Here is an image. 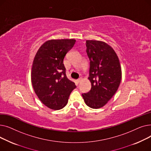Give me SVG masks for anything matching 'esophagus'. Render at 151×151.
<instances>
[{
    "instance_id": "1",
    "label": "esophagus",
    "mask_w": 151,
    "mask_h": 151,
    "mask_svg": "<svg viewBox=\"0 0 151 151\" xmlns=\"http://www.w3.org/2000/svg\"><path fill=\"white\" fill-rule=\"evenodd\" d=\"M81 80H82V78H80L79 79H78L76 81H77L78 83H80L81 81Z\"/></svg>"
}]
</instances>
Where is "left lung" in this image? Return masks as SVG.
Instances as JSON below:
<instances>
[{
	"instance_id": "1",
	"label": "left lung",
	"mask_w": 151,
	"mask_h": 151,
	"mask_svg": "<svg viewBox=\"0 0 151 151\" xmlns=\"http://www.w3.org/2000/svg\"><path fill=\"white\" fill-rule=\"evenodd\" d=\"M86 45L91 89L82 96L87 105L97 109L105 105L116 92L121 81V67L116 53L107 43L86 40Z\"/></svg>"
}]
</instances>
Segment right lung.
<instances>
[{
	"label": "right lung",
	"instance_id": "right-lung-1",
	"mask_svg": "<svg viewBox=\"0 0 151 151\" xmlns=\"http://www.w3.org/2000/svg\"><path fill=\"white\" fill-rule=\"evenodd\" d=\"M74 39L51 40L38 50L32 68L34 91L43 104L52 109L64 107L76 86L66 76L63 59L73 47Z\"/></svg>",
	"mask_w": 151,
	"mask_h": 151
}]
</instances>
